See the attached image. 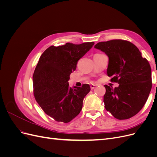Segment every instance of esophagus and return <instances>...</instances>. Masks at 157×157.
<instances>
[{
    "label": "esophagus",
    "instance_id": "1",
    "mask_svg": "<svg viewBox=\"0 0 157 157\" xmlns=\"http://www.w3.org/2000/svg\"><path fill=\"white\" fill-rule=\"evenodd\" d=\"M96 86L97 85H96V84H92V85H90V88H91L92 90H93L94 88H95L96 87Z\"/></svg>",
    "mask_w": 157,
    "mask_h": 157
}]
</instances>
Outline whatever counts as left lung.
<instances>
[{
    "instance_id": "1",
    "label": "left lung",
    "mask_w": 157,
    "mask_h": 157,
    "mask_svg": "<svg viewBox=\"0 0 157 157\" xmlns=\"http://www.w3.org/2000/svg\"><path fill=\"white\" fill-rule=\"evenodd\" d=\"M95 48L109 57L107 73L111 81L119 84L105 85L103 102L106 110L118 120L128 119L138 113L145 104L152 88L151 68L139 49L132 42L115 39L98 42Z\"/></svg>"
}]
</instances>
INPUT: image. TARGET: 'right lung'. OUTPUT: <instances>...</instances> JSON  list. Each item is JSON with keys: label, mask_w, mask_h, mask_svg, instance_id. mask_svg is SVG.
Here are the masks:
<instances>
[{"label": "right lung", "mask_w": 157, "mask_h": 157, "mask_svg": "<svg viewBox=\"0 0 157 157\" xmlns=\"http://www.w3.org/2000/svg\"><path fill=\"white\" fill-rule=\"evenodd\" d=\"M94 44L51 46L40 56L33 73V94L44 112L57 122H69L81 111L83 99L90 91L89 84L71 88L68 80L78 61Z\"/></svg>", "instance_id": "obj_1"}]
</instances>
